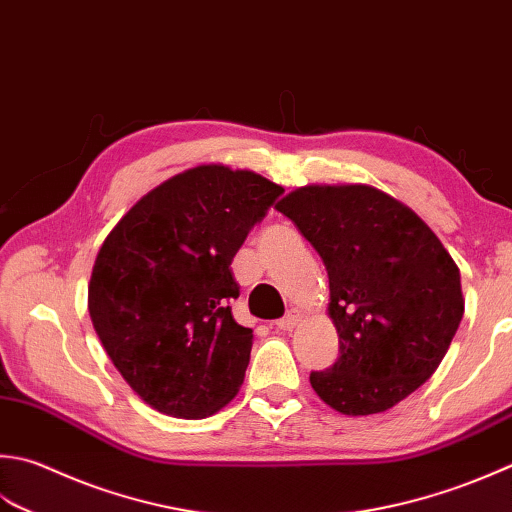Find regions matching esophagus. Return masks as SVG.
I'll list each match as a JSON object with an SVG mask.
<instances>
[{
	"mask_svg": "<svg viewBox=\"0 0 512 512\" xmlns=\"http://www.w3.org/2000/svg\"><path fill=\"white\" fill-rule=\"evenodd\" d=\"M302 317H304L302 308H290L288 313L277 322V328L279 330H293L299 322H302Z\"/></svg>",
	"mask_w": 512,
	"mask_h": 512,
	"instance_id": "obj_1",
	"label": "esophagus"
}]
</instances>
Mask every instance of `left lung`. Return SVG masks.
<instances>
[{"mask_svg": "<svg viewBox=\"0 0 512 512\" xmlns=\"http://www.w3.org/2000/svg\"><path fill=\"white\" fill-rule=\"evenodd\" d=\"M275 208L328 270L339 357L310 386L342 415L393 408L435 373L464 317L453 257L422 217L366 184L302 186Z\"/></svg>", "mask_w": 512, "mask_h": 512, "instance_id": "1", "label": "left lung"}]
</instances>
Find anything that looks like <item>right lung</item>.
<instances>
[{
  "instance_id": "add662e5",
  "label": "right lung",
  "mask_w": 512,
  "mask_h": 512,
  "mask_svg": "<svg viewBox=\"0 0 512 512\" xmlns=\"http://www.w3.org/2000/svg\"><path fill=\"white\" fill-rule=\"evenodd\" d=\"M282 193L253 170L202 164L146 193L104 239L88 313L150 408L204 419L239 393L253 330L228 306L239 297L230 262Z\"/></svg>"
}]
</instances>
